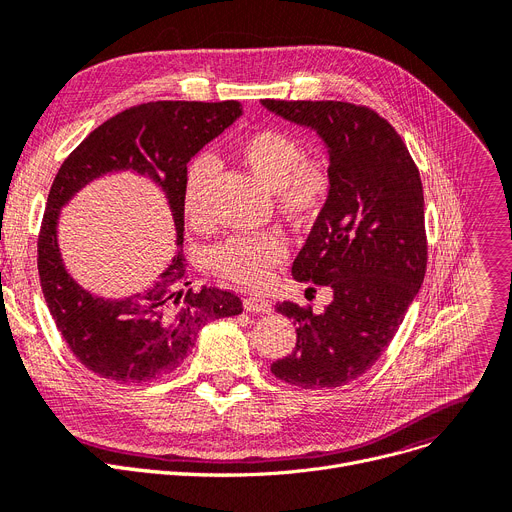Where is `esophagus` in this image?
Instances as JSON below:
<instances>
[{"mask_svg":"<svg viewBox=\"0 0 512 512\" xmlns=\"http://www.w3.org/2000/svg\"><path fill=\"white\" fill-rule=\"evenodd\" d=\"M245 309L253 311V313H270L272 311V303L267 301V299L249 297V299H245Z\"/></svg>","mask_w":512,"mask_h":512,"instance_id":"obj_1","label":"esophagus"}]
</instances>
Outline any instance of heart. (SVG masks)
I'll use <instances>...</instances> for the list:
<instances>
[{"label": "heart", "mask_w": 512, "mask_h": 512, "mask_svg": "<svg viewBox=\"0 0 512 512\" xmlns=\"http://www.w3.org/2000/svg\"><path fill=\"white\" fill-rule=\"evenodd\" d=\"M236 155L261 182L274 188L278 209L294 222H309L326 207L332 176L319 157H305L303 143L280 128H259L245 134L236 145ZM213 174V161L205 155L188 166L182 209L193 230L207 226L203 188ZM288 247L278 232L236 234L211 251V270L245 288H261L274 267L284 263Z\"/></svg>", "instance_id": "obj_1"}]
</instances>
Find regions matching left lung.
Here are the masks:
<instances>
[{"label": "left lung", "instance_id": "8db88e82", "mask_svg": "<svg viewBox=\"0 0 512 512\" xmlns=\"http://www.w3.org/2000/svg\"><path fill=\"white\" fill-rule=\"evenodd\" d=\"M267 110L317 130L330 149L332 191L292 263L299 282L328 286L330 305L284 301L297 324L294 351L272 363L299 388L357 380L386 351L427 267L423 186L394 126L371 107L346 101L263 99Z\"/></svg>", "mask_w": 512, "mask_h": 512}]
</instances>
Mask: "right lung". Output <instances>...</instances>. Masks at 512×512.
Masks as SVG:
<instances>
[{
    "instance_id": "obj_1",
    "label": "right lung",
    "mask_w": 512,
    "mask_h": 512,
    "mask_svg": "<svg viewBox=\"0 0 512 512\" xmlns=\"http://www.w3.org/2000/svg\"><path fill=\"white\" fill-rule=\"evenodd\" d=\"M242 114L240 101H149L97 126L60 166L47 195L37 267L49 313L78 363L114 384H143L178 369L211 319L242 313L230 290L191 288L182 249L157 284L124 301H103L80 288L62 265L60 207L89 180L134 170L157 182L170 201L182 245L186 164Z\"/></svg>"
}]
</instances>
